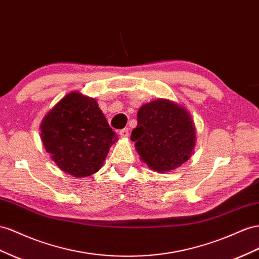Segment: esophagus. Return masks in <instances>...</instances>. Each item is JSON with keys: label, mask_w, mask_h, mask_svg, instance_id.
<instances>
[{"label": "esophagus", "mask_w": 259, "mask_h": 259, "mask_svg": "<svg viewBox=\"0 0 259 259\" xmlns=\"http://www.w3.org/2000/svg\"><path fill=\"white\" fill-rule=\"evenodd\" d=\"M118 134H120L121 137H128L130 136V130L127 127H125V128L121 130Z\"/></svg>", "instance_id": "34e87169"}]
</instances>
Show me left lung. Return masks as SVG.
Listing matches in <instances>:
<instances>
[{"label": "left lung", "mask_w": 259, "mask_h": 259, "mask_svg": "<svg viewBox=\"0 0 259 259\" xmlns=\"http://www.w3.org/2000/svg\"><path fill=\"white\" fill-rule=\"evenodd\" d=\"M131 139L143 161L163 173L187 161L196 137L192 117L183 107L158 99L138 110Z\"/></svg>", "instance_id": "left-lung-1"}]
</instances>
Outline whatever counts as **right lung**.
<instances>
[{
	"instance_id": "1",
	"label": "right lung",
	"mask_w": 259,
	"mask_h": 259,
	"mask_svg": "<svg viewBox=\"0 0 259 259\" xmlns=\"http://www.w3.org/2000/svg\"><path fill=\"white\" fill-rule=\"evenodd\" d=\"M41 138L62 171L83 178L100 169L116 133L95 99L71 93L45 116Z\"/></svg>"
}]
</instances>
